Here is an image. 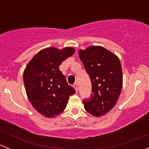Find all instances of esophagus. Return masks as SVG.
Listing matches in <instances>:
<instances>
[{
	"instance_id": "esophagus-1",
	"label": "esophagus",
	"mask_w": 149,
	"mask_h": 149,
	"mask_svg": "<svg viewBox=\"0 0 149 149\" xmlns=\"http://www.w3.org/2000/svg\"><path fill=\"white\" fill-rule=\"evenodd\" d=\"M73 87H74L75 90H76V92H78V90H79V87H78V84L77 83H75L74 85H73Z\"/></svg>"
}]
</instances>
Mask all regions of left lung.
<instances>
[{
  "mask_svg": "<svg viewBox=\"0 0 149 149\" xmlns=\"http://www.w3.org/2000/svg\"><path fill=\"white\" fill-rule=\"evenodd\" d=\"M79 55L92 86L90 98L83 100L84 108L94 116H103L115 107L123 87L119 58L102 46L79 49Z\"/></svg>",
  "mask_w": 149,
  "mask_h": 149,
  "instance_id": "8db88e82",
  "label": "left lung"
}]
</instances>
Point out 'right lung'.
<instances>
[{
  "label": "right lung",
  "instance_id": "1",
  "mask_svg": "<svg viewBox=\"0 0 149 149\" xmlns=\"http://www.w3.org/2000/svg\"><path fill=\"white\" fill-rule=\"evenodd\" d=\"M75 52L68 47L37 52L24 71V83L29 100L34 109L46 118H54L66 107L69 97L76 93L68 84L59 65Z\"/></svg>",
  "mask_w": 149,
  "mask_h": 149
}]
</instances>
